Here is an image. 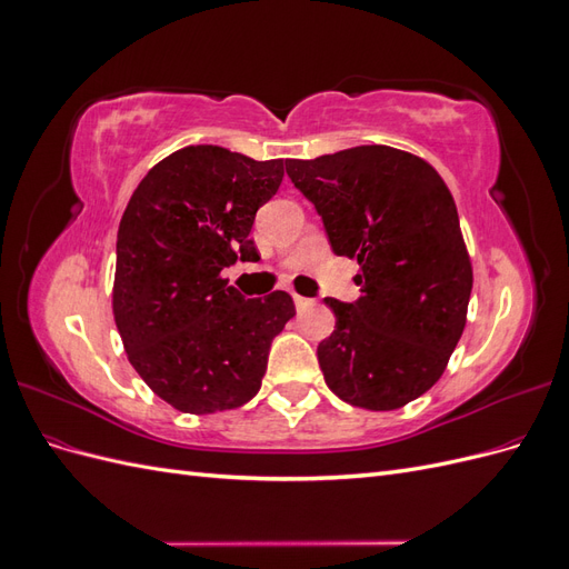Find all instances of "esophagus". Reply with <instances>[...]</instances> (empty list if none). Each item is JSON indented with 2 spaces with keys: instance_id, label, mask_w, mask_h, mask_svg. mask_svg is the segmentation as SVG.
<instances>
[{
  "instance_id": "34e87169",
  "label": "esophagus",
  "mask_w": 569,
  "mask_h": 569,
  "mask_svg": "<svg viewBox=\"0 0 569 569\" xmlns=\"http://www.w3.org/2000/svg\"><path fill=\"white\" fill-rule=\"evenodd\" d=\"M295 303H297V311H308V308L316 306L313 299H306V297H299V295H295Z\"/></svg>"
}]
</instances>
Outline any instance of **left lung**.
<instances>
[{"label": "left lung", "instance_id": "obj_1", "mask_svg": "<svg viewBox=\"0 0 569 569\" xmlns=\"http://www.w3.org/2000/svg\"><path fill=\"white\" fill-rule=\"evenodd\" d=\"M284 166L335 253L360 270L356 303L325 299L337 318L318 347L325 382L358 408H403L437 385L468 320L472 263L449 187L425 159L385 144Z\"/></svg>", "mask_w": 569, "mask_h": 569}]
</instances>
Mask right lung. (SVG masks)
Segmentation results:
<instances>
[{
	"label": "right lung",
	"instance_id": "right-lung-1",
	"mask_svg": "<svg viewBox=\"0 0 569 569\" xmlns=\"http://www.w3.org/2000/svg\"><path fill=\"white\" fill-rule=\"evenodd\" d=\"M282 178V159L197 144L153 166L126 206L113 320L137 375L176 410L209 416L251 401L272 339L297 316L287 291L244 299L220 274L258 258L249 232Z\"/></svg>",
	"mask_w": 569,
	"mask_h": 569
}]
</instances>
